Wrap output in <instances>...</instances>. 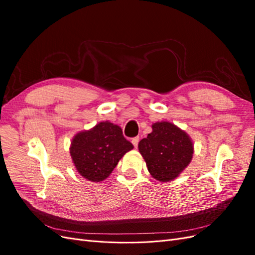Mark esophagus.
I'll list each match as a JSON object with an SVG mask.
<instances>
[{"instance_id": "obj_1", "label": "esophagus", "mask_w": 255, "mask_h": 255, "mask_svg": "<svg viewBox=\"0 0 255 255\" xmlns=\"http://www.w3.org/2000/svg\"><path fill=\"white\" fill-rule=\"evenodd\" d=\"M138 142H139V136H137V137H134L133 139H132V143L134 144V146L135 148H137L138 146Z\"/></svg>"}]
</instances>
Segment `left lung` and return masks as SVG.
<instances>
[{
	"label": "left lung",
	"instance_id": "obj_1",
	"mask_svg": "<svg viewBox=\"0 0 255 255\" xmlns=\"http://www.w3.org/2000/svg\"><path fill=\"white\" fill-rule=\"evenodd\" d=\"M152 133L138 143L151 175L160 182H169L188 166L194 154L189 136L170 122H157Z\"/></svg>",
	"mask_w": 255,
	"mask_h": 255
}]
</instances>
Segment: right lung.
I'll return each mask as SVG.
<instances>
[{"label":"right lung","mask_w":255,"mask_h":255,"mask_svg":"<svg viewBox=\"0 0 255 255\" xmlns=\"http://www.w3.org/2000/svg\"><path fill=\"white\" fill-rule=\"evenodd\" d=\"M134 145L127 140L118 126L105 121L90 130L76 134L70 154L79 173L91 182L109 176L118 161Z\"/></svg>","instance_id":"1"}]
</instances>
